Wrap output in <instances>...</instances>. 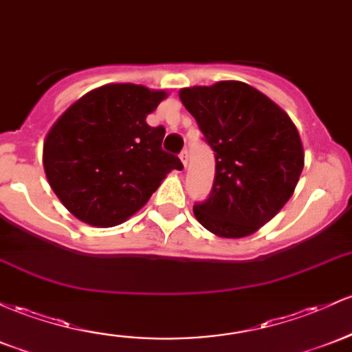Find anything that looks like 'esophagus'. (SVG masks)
I'll return each mask as SVG.
<instances>
[{"instance_id": "34e87169", "label": "esophagus", "mask_w": 352, "mask_h": 352, "mask_svg": "<svg viewBox=\"0 0 352 352\" xmlns=\"http://www.w3.org/2000/svg\"><path fill=\"white\" fill-rule=\"evenodd\" d=\"M180 160H182V164L185 165V167H187V162H188V152L187 150H182V153H180Z\"/></svg>"}]
</instances>
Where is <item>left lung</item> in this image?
<instances>
[{"label": "left lung", "mask_w": 352, "mask_h": 352, "mask_svg": "<svg viewBox=\"0 0 352 352\" xmlns=\"http://www.w3.org/2000/svg\"><path fill=\"white\" fill-rule=\"evenodd\" d=\"M215 152V179L195 219L219 237L254 234L285 206L304 168L299 132L279 105L250 85L219 82L180 90Z\"/></svg>", "instance_id": "obj_1"}]
</instances>
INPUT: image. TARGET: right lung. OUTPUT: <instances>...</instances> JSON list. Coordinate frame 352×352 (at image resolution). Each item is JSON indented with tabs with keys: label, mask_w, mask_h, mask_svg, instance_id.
I'll return each mask as SVG.
<instances>
[{
	"label": "right lung",
	"mask_w": 352,
	"mask_h": 352,
	"mask_svg": "<svg viewBox=\"0 0 352 352\" xmlns=\"http://www.w3.org/2000/svg\"><path fill=\"white\" fill-rule=\"evenodd\" d=\"M164 90L111 83L88 91L56 120L43 144L50 187L85 223L113 227L148 202L179 157L162 150L164 126L146 115Z\"/></svg>",
	"instance_id": "1"
}]
</instances>
